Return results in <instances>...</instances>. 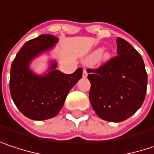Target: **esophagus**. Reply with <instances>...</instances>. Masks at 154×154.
<instances>
[{
	"mask_svg": "<svg viewBox=\"0 0 154 154\" xmlns=\"http://www.w3.org/2000/svg\"><path fill=\"white\" fill-rule=\"evenodd\" d=\"M87 75H88V73H87V70H86L85 69H84V70H83V77H87Z\"/></svg>",
	"mask_w": 154,
	"mask_h": 154,
	"instance_id": "1",
	"label": "esophagus"
}]
</instances>
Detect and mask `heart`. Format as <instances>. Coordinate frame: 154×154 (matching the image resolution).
Returning <instances> with one entry per match:
<instances>
[{
    "mask_svg": "<svg viewBox=\"0 0 154 154\" xmlns=\"http://www.w3.org/2000/svg\"><path fill=\"white\" fill-rule=\"evenodd\" d=\"M110 59V53L105 49H100L97 51L92 52L91 54H89L85 62L88 64H92L94 63H103L107 62Z\"/></svg>",
    "mask_w": 154,
    "mask_h": 154,
    "instance_id": "heart-1",
    "label": "heart"
}]
</instances>
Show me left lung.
<instances>
[{
    "mask_svg": "<svg viewBox=\"0 0 154 154\" xmlns=\"http://www.w3.org/2000/svg\"><path fill=\"white\" fill-rule=\"evenodd\" d=\"M117 54L98 69H88L90 102L100 118L119 122L130 118L142 106L147 73L142 56L132 46L117 38Z\"/></svg>",
    "mask_w": 154,
    "mask_h": 154,
    "instance_id": "1",
    "label": "left lung"
}]
</instances>
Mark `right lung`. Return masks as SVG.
Listing matches in <instances>:
<instances>
[{"label": "right lung", "instance_id": "1", "mask_svg": "<svg viewBox=\"0 0 154 154\" xmlns=\"http://www.w3.org/2000/svg\"><path fill=\"white\" fill-rule=\"evenodd\" d=\"M57 42L54 36L41 34L27 41L11 64L9 90L12 100L22 114L32 120L42 121L55 116L69 91L82 77V68L68 75L55 69V62L51 63L48 73L42 76L30 69L31 62Z\"/></svg>", "mask_w": 154, "mask_h": 154}]
</instances>
